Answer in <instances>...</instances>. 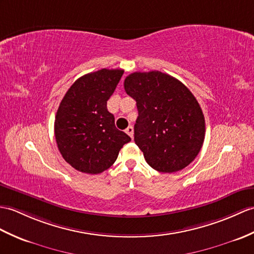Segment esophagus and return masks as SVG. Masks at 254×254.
<instances>
[{
	"mask_svg": "<svg viewBox=\"0 0 254 254\" xmlns=\"http://www.w3.org/2000/svg\"><path fill=\"white\" fill-rule=\"evenodd\" d=\"M126 133L128 135L129 137L133 138V134H134V128H133V127H131V126L127 127L126 128Z\"/></svg>",
	"mask_w": 254,
	"mask_h": 254,
	"instance_id": "34e87169",
	"label": "esophagus"
}]
</instances>
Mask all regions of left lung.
<instances>
[{
  "instance_id": "left-lung-1",
  "label": "left lung",
  "mask_w": 254,
  "mask_h": 254,
  "mask_svg": "<svg viewBox=\"0 0 254 254\" xmlns=\"http://www.w3.org/2000/svg\"><path fill=\"white\" fill-rule=\"evenodd\" d=\"M125 90L136 100L134 140L146 162L162 173L178 172L192 162L205 134L202 110L192 93L156 70L128 74Z\"/></svg>"
}]
</instances>
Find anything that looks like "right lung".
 Segmentation results:
<instances>
[{"mask_svg":"<svg viewBox=\"0 0 254 254\" xmlns=\"http://www.w3.org/2000/svg\"><path fill=\"white\" fill-rule=\"evenodd\" d=\"M100 69L76 80L64 94L55 117V138L63 158L82 173L98 174L117 160L131 137L115 126L107 109L123 74Z\"/></svg>","mask_w":254,"mask_h":254,"instance_id":"1","label":"right lung"}]
</instances>
